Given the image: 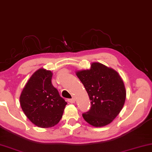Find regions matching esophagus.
<instances>
[{
  "mask_svg": "<svg viewBox=\"0 0 152 152\" xmlns=\"http://www.w3.org/2000/svg\"><path fill=\"white\" fill-rule=\"evenodd\" d=\"M68 102H69V103H74L75 102V98H72V99H68Z\"/></svg>",
  "mask_w": 152,
  "mask_h": 152,
  "instance_id": "obj_1",
  "label": "esophagus"
}]
</instances>
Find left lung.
<instances>
[{"label":"left lung","mask_w":152,"mask_h":152,"mask_svg":"<svg viewBox=\"0 0 152 152\" xmlns=\"http://www.w3.org/2000/svg\"><path fill=\"white\" fill-rule=\"evenodd\" d=\"M91 99V107L82 116L94 127L108 125L124 107L126 91L121 77L116 71L99 62L91 69L76 72Z\"/></svg>","instance_id":"left-lung-1"}]
</instances>
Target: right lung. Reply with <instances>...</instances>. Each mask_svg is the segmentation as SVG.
I'll return each instance as SVG.
<instances>
[{"label": "right lung", "instance_id": "add662e5", "mask_svg": "<svg viewBox=\"0 0 152 152\" xmlns=\"http://www.w3.org/2000/svg\"><path fill=\"white\" fill-rule=\"evenodd\" d=\"M50 71L39 69L32 75L20 96L22 109L36 126L47 128L57 125L67 103L51 83Z\"/></svg>", "mask_w": 152, "mask_h": 152}]
</instances>
